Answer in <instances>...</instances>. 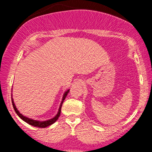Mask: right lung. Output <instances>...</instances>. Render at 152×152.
I'll list each match as a JSON object with an SVG mask.
<instances>
[{
	"mask_svg": "<svg viewBox=\"0 0 152 152\" xmlns=\"http://www.w3.org/2000/svg\"><path fill=\"white\" fill-rule=\"evenodd\" d=\"M69 90H67L66 92H65V93H64L63 95V98H62V102H61V104L59 106V111H58V113L56 114V115L55 116L54 118H53L50 119V120H48V121H35V120H33V119H31V118H28L26 117V116L23 115L22 114H20V113H19V111L18 110V109L16 108V107H15V103H14V101H13V99L12 98V105H13V107H14V110H15V111L16 112V113L18 114V115L19 116L20 118L22 120H23L24 121L26 122L27 124H30V125L31 126H36V127H39V128H45V127L51 125V124H53V123H55V122L57 121V119L59 118V115H60V113H61V108H62V103H63L64 100L65 99V98H66L67 93H69Z\"/></svg>",
	"mask_w": 152,
	"mask_h": 152,
	"instance_id": "1",
	"label": "right lung"
}]
</instances>
